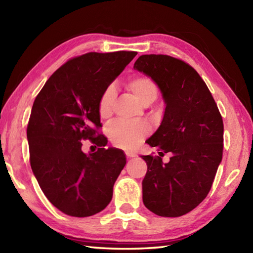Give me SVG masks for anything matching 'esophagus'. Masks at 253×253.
Returning <instances> with one entry per match:
<instances>
[{"label":"esophagus","instance_id":"esophagus-1","mask_svg":"<svg viewBox=\"0 0 253 253\" xmlns=\"http://www.w3.org/2000/svg\"><path fill=\"white\" fill-rule=\"evenodd\" d=\"M125 153H126V157H127V159H131V158H135V157H137V154H136L135 152H132V151H126Z\"/></svg>","mask_w":253,"mask_h":253}]
</instances>
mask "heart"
I'll use <instances>...</instances> for the list:
<instances>
[{
	"label": "heart",
	"mask_w": 253,
	"mask_h": 253,
	"mask_svg": "<svg viewBox=\"0 0 253 253\" xmlns=\"http://www.w3.org/2000/svg\"><path fill=\"white\" fill-rule=\"evenodd\" d=\"M126 87L143 105L151 104L159 94L158 85L151 78L144 75H138L128 79ZM114 100L115 89L113 85H109L101 94L98 102V112L101 118L105 120L112 115ZM151 127L143 122L136 124L115 122L106 128L107 137L111 143L114 147L124 150L135 149L149 135Z\"/></svg>",
	"instance_id": "1"
}]
</instances>
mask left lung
Here are the masks:
<instances>
[{"label":"left lung","instance_id":"obj_1","mask_svg":"<svg viewBox=\"0 0 253 253\" xmlns=\"http://www.w3.org/2000/svg\"><path fill=\"white\" fill-rule=\"evenodd\" d=\"M133 69L158 84L165 102L162 123L146 141L160 157L142 155L148 165L142 200L160 216L177 217L198 207L211 189L223 157L224 125L213 96L195 69L162 54L138 57ZM173 154L164 165L161 156Z\"/></svg>","mask_w":253,"mask_h":253}]
</instances>
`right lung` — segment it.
Instances as JSON below:
<instances>
[{
    "mask_svg": "<svg viewBox=\"0 0 253 253\" xmlns=\"http://www.w3.org/2000/svg\"><path fill=\"white\" fill-rule=\"evenodd\" d=\"M137 52H90L74 57L47 79L31 109L27 139L30 165L41 190L63 213L75 217L101 212L126 164L122 150L105 149L98 102ZM99 146L85 155L81 140ZM95 147V146H94Z\"/></svg>",
    "mask_w": 253,
    "mask_h": 253,
    "instance_id": "add662e5",
    "label": "right lung"
}]
</instances>
